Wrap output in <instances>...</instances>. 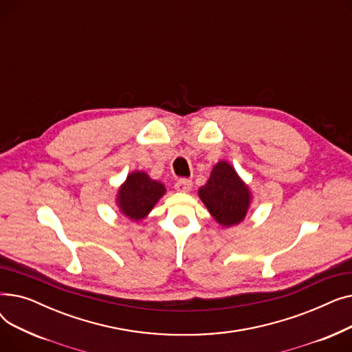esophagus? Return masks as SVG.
<instances>
[{
  "label": "esophagus",
  "instance_id": "34e87169",
  "mask_svg": "<svg viewBox=\"0 0 352 352\" xmlns=\"http://www.w3.org/2000/svg\"><path fill=\"white\" fill-rule=\"evenodd\" d=\"M192 188V181L188 178H181L175 182V190L182 191V192H188Z\"/></svg>",
  "mask_w": 352,
  "mask_h": 352
}]
</instances>
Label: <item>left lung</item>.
<instances>
[{
  "mask_svg": "<svg viewBox=\"0 0 352 352\" xmlns=\"http://www.w3.org/2000/svg\"><path fill=\"white\" fill-rule=\"evenodd\" d=\"M211 215L221 226L230 227L241 223L250 207V191L238 178L232 166L218 162L206 186L198 191Z\"/></svg>",
  "mask_w": 352,
  "mask_h": 352,
  "instance_id": "obj_1",
  "label": "left lung"
}]
</instances>
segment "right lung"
Returning a JSON list of instances; mask_svg holds the SVG:
<instances>
[{
  "instance_id": "right-lung-1",
  "label": "right lung",
  "mask_w": 352,
  "mask_h": 352,
  "mask_svg": "<svg viewBox=\"0 0 352 352\" xmlns=\"http://www.w3.org/2000/svg\"><path fill=\"white\" fill-rule=\"evenodd\" d=\"M164 192L165 188L161 182L151 179L145 173L135 171L126 177L120 188L118 207L122 214L138 221L153 210Z\"/></svg>"
}]
</instances>
